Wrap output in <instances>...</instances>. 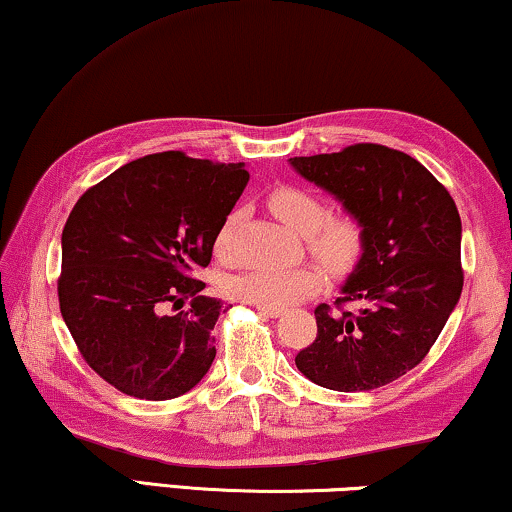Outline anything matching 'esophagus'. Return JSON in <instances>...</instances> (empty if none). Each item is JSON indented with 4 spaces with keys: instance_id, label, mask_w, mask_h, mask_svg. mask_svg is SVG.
I'll return each mask as SVG.
<instances>
[{
    "instance_id": "obj_1",
    "label": "esophagus",
    "mask_w": 512,
    "mask_h": 512,
    "mask_svg": "<svg viewBox=\"0 0 512 512\" xmlns=\"http://www.w3.org/2000/svg\"><path fill=\"white\" fill-rule=\"evenodd\" d=\"M256 309H258V314H263V316H268V318H277V316L284 314V311L274 309V307H261V305H256Z\"/></svg>"
}]
</instances>
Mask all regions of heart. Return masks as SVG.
<instances>
[{"label":"heart","mask_w":512,"mask_h":512,"mask_svg":"<svg viewBox=\"0 0 512 512\" xmlns=\"http://www.w3.org/2000/svg\"><path fill=\"white\" fill-rule=\"evenodd\" d=\"M270 210L298 235H305L309 254L332 274L355 268L365 249V235L358 219L348 214H330L316 194L300 187H277L268 196ZM240 210H233L214 235V256L233 261L235 231ZM318 286V272L311 268H251L228 279L226 291L242 302L261 307H286L305 298Z\"/></svg>","instance_id":"heart-1"}]
</instances>
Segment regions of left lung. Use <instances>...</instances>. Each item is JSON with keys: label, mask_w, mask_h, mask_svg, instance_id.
Wrapping results in <instances>:
<instances>
[{"label": "left lung", "mask_w": 512, "mask_h": 512, "mask_svg": "<svg viewBox=\"0 0 512 512\" xmlns=\"http://www.w3.org/2000/svg\"><path fill=\"white\" fill-rule=\"evenodd\" d=\"M291 166L339 198L365 235L360 263L330 305L316 339L295 355L309 381L365 392L420 365L459 300L462 219L448 189L409 154L376 143L293 157ZM348 301H362L353 315Z\"/></svg>", "instance_id": "8db88e82"}]
</instances>
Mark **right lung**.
Masks as SVG:
<instances>
[{"label":"right lung","mask_w":512,"mask_h":512,"mask_svg":"<svg viewBox=\"0 0 512 512\" xmlns=\"http://www.w3.org/2000/svg\"><path fill=\"white\" fill-rule=\"evenodd\" d=\"M249 173L184 152L147 154L78 198L62 231L59 311L80 355L124 395L164 402L203 379L224 305L205 298L214 235ZM192 307L163 314L166 304Z\"/></svg>","instance_id":"add662e5"}]
</instances>
